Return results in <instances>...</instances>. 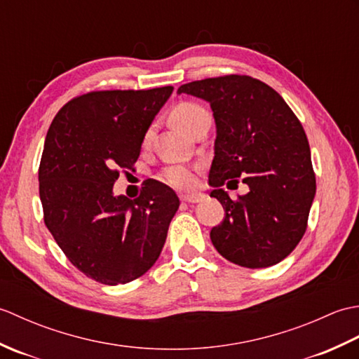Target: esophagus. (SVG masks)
Wrapping results in <instances>:
<instances>
[{
	"mask_svg": "<svg viewBox=\"0 0 359 359\" xmlns=\"http://www.w3.org/2000/svg\"><path fill=\"white\" fill-rule=\"evenodd\" d=\"M182 201L188 202V203H199L202 201H205L203 194H184L182 196Z\"/></svg>",
	"mask_w": 359,
	"mask_h": 359,
	"instance_id": "34e87169",
	"label": "esophagus"
}]
</instances>
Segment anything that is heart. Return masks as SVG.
Listing matches in <instances>:
<instances>
[{
    "mask_svg": "<svg viewBox=\"0 0 359 359\" xmlns=\"http://www.w3.org/2000/svg\"><path fill=\"white\" fill-rule=\"evenodd\" d=\"M207 116H210V114L203 108V106L193 102H182L172 108L171 121L174 123V126H177L180 129V131L188 134L197 121ZM151 134H152V129L149 128L143 135L144 144L149 142ZM160 179H162V182H165L166 185H170L172 188H189L194 185L196 175L191 168L182 166V165H172V166L165 168L162 174H160Z\"/></svg>",
    "mask_w": 359,
    "mask_h": 359,
    "instance_id": "b5f03b06",
    "label": "heart"
}]
</instances>
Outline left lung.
I'll list each match as a JSON object with an SVG mask.
<instances>
[{
  "mask_svg": "<svg viewBox=\"0 0 359 359\" xmlns=\"http://www.w3.org/2000/svg\"><path fill=\"white\" fill-rule=\"evenodd\" d=\"M177 93L207 100L216 120L211 197L225 217L212 245L245 269H265L296 248L307 230L316 177L306 131L276 90L248 75H222L182 85ZM239 181L249 193L231 200L220 186Z\"/></svg>",
  "mask_w": 359,
  "mask_h": 359,
  "instance_id": "left-lung-1",
  "label": "left lung"
}]
</instances>
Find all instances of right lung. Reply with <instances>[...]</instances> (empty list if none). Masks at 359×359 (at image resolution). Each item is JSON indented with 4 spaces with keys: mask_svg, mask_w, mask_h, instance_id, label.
Returning <instances> with one entry per match:
<instances>
[{
    "mask_svg": "<svg viewBox=\"0 0 359 359\" xmlns=\"http://www.w3.org/2000/svg\"><path fill=\"white\" fill-rule=\"evenodd\" d=\"M172 86L93 90L58 111L38 168L43 217L74 266L104 285L143 276L160 256L179 210L170 187L149 180L135 199L114 196Z\"/></svg>",
    "mask_w": 359,
    "mask_h": 359,
    "instance_id": "1",
    "label": "right lung"
}]
</instances>
